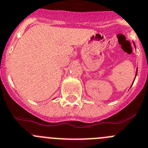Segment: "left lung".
Returning a JSON list of instances; mask_svg holds the SVG:
<instances>
[{
  "label": "left lung",
  "mask_w": 148,
  "mask_h": 148,
  "mask_svg": "<svg viewBox=\"0 0 148 148\" xmlns=\"http://www.w3.org/2000/svg\"><path fill=\"white\" fill-rule=\"evenodd\" d=\"M134 46H135V45H134ZM136 74H137V69H136ZM135 78H136V77H135Z\"/></svg>",
  "instance_id": "1"
}]
</instances>
